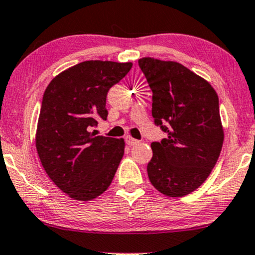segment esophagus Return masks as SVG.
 I'll return each instance as SVG.
<instances>
[{
	"instance_id": "34e87169",
	"label": "esophagus",
	"mask_w": 255,
	"mask_h": 255,
	"mask_svg": "<svg viewBox=\"0 0 255 255\" xmlns=\"http://www.w3.org/2000/svg\"><path fill=\"white\" fill-rule=\"evenodd\" d=\"M127 142H128V145H136V144H138L139 143V140H137V139H134V138H132V137H130V136H127Z\"/></svg>"
}]
</instances>
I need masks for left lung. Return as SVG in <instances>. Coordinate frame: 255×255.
<instances>
[{"label":"left lung","instance_id":"obj_1","mask_svg":"<svg viewBox=\"0 0 255 255\" xmlns=\"http://www.w3.org/2000/svg\"><path fill=\"white\" fill-rule=\"evenodd\" d=\"M138 65L152 92L155 125L167 133L151 143L149 180L164 196L184 197L206 180L222 149L217 93L180 63L145 57Z\"/></svg>","mask_w":255,"mask_h":255}]
</instances>
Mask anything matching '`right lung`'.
<instances>
[{"instance_id": "1", "label": "right lung", "mask_w": 255, "mask_h": 255, "mask_svg": "<svg viewBox=\"0 0 255 255\" xmlns=\"http://www.w3.org/2000/svg\"><path fill=\"white\" fill-rule=\"evenodd\" d=\"M132 63L86 61L62 71L45 89L35 146L45 172L75 200H92L109 188L124 155V139L95 136L107 119L110 88Z\"/></svg>"}]
</instances>
